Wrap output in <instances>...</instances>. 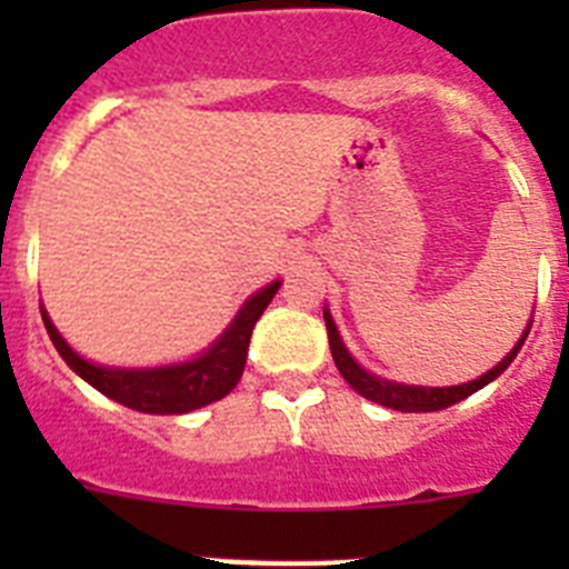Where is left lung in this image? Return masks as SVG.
<instances>
[{
	"label": "left lung",
	"mask_w": 569,
	"mask_h": 569,
	"mask_svg": "<svg viewBox=\"0 0 569 569\" xmlns=\"http://www.w3.org/2000/svg\"><path fill=\"white\" fill-rule=\"evenodd\" d=\"M325 325H328L330 353H333L336 367H339V373L345 376V381L353 387L356 393L365 396V399H370V401H376V405H381V407H390V410H401V413H433V410H445V407H450V405H459L461 399H467V396H472L485 385H490V381L499 379L507 367L512 365V359L519 356L521 345H525L527 333H530L532 319H530V325L525 328V333H521V339L516 341V347H512L510 353H507L499 365L492 367V370H487L485 376H479V379L465 381V385H453V387H421V385H401V381L381 379V376L365 370V367H361L359 361L350 356V350H347L345 341H341L339 328H336V321H333V316H330L328 308H325Z\"/></svg>",
	"instance_id": "8db88e82"
}]
</instances>
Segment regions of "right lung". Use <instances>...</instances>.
Wrapping results in <instances>:
<instances>
[{
	"instance_id": "right-lung-1",
	"label": "right lung",
	"mask_w": 569,
	"mask_h": 569,
	"mask_svg": "<svg viewBox=\"0 0 569 569\" xmlns=\"http://www.w3.org/2000/svg\"><path fill=\"white\" fill-rule=\"evenodd\" d=\"M279 288L281 281L276 279L268 288L256 290L241 305L224 333L213 345L204 347L202 353L188 361H179V365L162 367H104L97 361H88L62 339L57 325L50 321L48 310L42 305L39 308H42L44 330H48L59 356L90 387H97L99 393L130 407V410H139V413L182 416L224 399L239 385L241 373H244V361H248L250 333H253L256 321L273 301Z\"/></svg>"
}]
</instances>
